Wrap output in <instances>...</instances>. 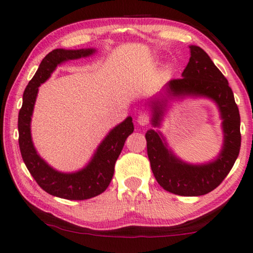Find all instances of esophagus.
I'll list each match as a JSON object with an SVG mask.
<instances>
[{
	"label": "esophagus",
	"instance_id": "esophagus-1",
	"mask_svg": "<svg viewBox=\"0 0 253 253\" xmlns=\"http://www.w3.org/2000/svg\"><path fill=\"white\" fill-rule=\"evenodd\" d=\"M149 121H150V116L148 113L139 114L138 119H137V122H138V124L141 126H146L147 124H149Z\"/></svg>",
	"mask_w": 253,
	"mask_h": 253
}]
</instances>
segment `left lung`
I'll return each mask as SVG.
<instances>
[{
  "instance_id": "left-lung-1",
  "label": "left lung",
  "mask_w": 253,
  "mask_h": 253,
  "mask_svg": "<svg viewBox=\"0 0 253 253\" xmlns=\"http://www.w3.org/2000/svg\"><path fill=\"white\" fill-rule=\"evenodd\" d=\"M190 47V58L181 79L167 83V91L172 96H205L217 103L223 119L224 142L221 153L212 163L188 165L166 148L162 136L154 129L146 132L147 154L156 180L165 190L179 196H203L215 189L231 170L240 151V115L232 89L209 55L199 46ZM153 103V125L159 126L163 115L160 102Z\"/></svg>"
}]
</instances>
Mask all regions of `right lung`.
Wrapping results in <instances>:
<instances>
[{
    "mask_svg": "<svg viewBox=\"0 0 253 253\" xmlns=\"http://www.w3.org/2000/svg\"><path fill=\"white\" fill-rule=\"evenodd\" d=\"M95 49L56 48L41 62L35 75L23 94V104L18 113V145L26 168L38 185L47 194L68 200L93 198L107 189L112 181L115 164L121 155L127 137L134 131L131 117L126 118L109 132L99 145L87 167L74 173L54 170L36 153L31 137V117L33 114L39 86L46 81L58 64L93 54Z\"/></svg>",
    "mask_w": 253,
    "mask_h": 253,
    "instance_id": "add662e5",
    "label": "right lung"
}]
</instances>
